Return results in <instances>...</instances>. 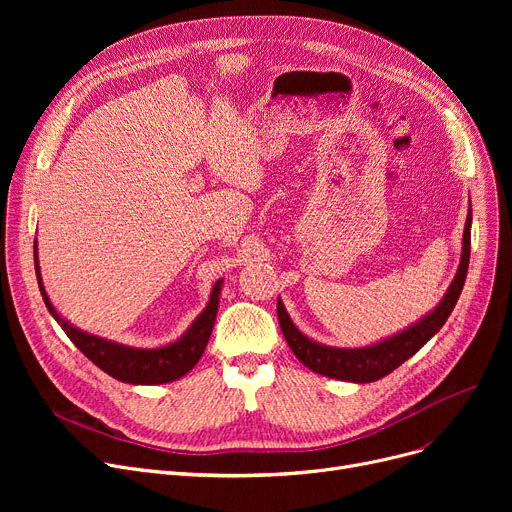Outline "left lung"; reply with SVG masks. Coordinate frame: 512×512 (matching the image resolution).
I'll return each instance as SVG.
<instances>
[{
    "label": "left lung",
    "instance_id": "1",
    "mask_svg": "<svg viewBox=\"0 0 512 512\" xmlns=\"http://www.w3.org/2000/svg\"><path fill=\"white\" fill-rule=\"evenodd\" d=\"M469 255H471V211L467 213L465 232H463V255L459 272H456L450 288L446 290L442 303L417 321L409 330L400 332L380 344L365 346V348H334L324 346L303 336L290 321L282 301H278V319L282 334L290 346V351L297 355V359L315 373L328 375V378L344 380V382H357L367 384L384 378L398 365L405 363L413 357L419 348L432 338L440 328L446 324L448 315L452 313L456 301L461 297V290L465 286L467 270H469Z\"/></svg>",
    "mask_w": 512,
    "mask_h": 512
}]
</instances>
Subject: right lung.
Masks as SVG:
<instances>
[{
	"label": "right lung",
	"mask_w": 512,
	"mask_h": 512,
	"mask_svg": "<svg viewBox=\"0 0 512 512\" xmlns=\"http://www.w3.org/2000/svg\"><path fill=\"white\" fill-rule=\"evenodd\" d=\"M35 272H37V282H39L45 307L49 309L53 319L62 326V330L68 334V338L76 344L78 351L87 359H91L107 375H112V378L126 384H147V386L168 384L191 371L201 359L205 346L209 342V336L215 324V313H218V305H220L222 280L213 284L211 299L205 311L193 321V326L186 330V334L180 340L161 348H132V346H124V344H116L110 340L91 336L87 332H80L72 328L68 321H64V317L58 315V311L49 303L47 292L41 284L39 263H37V242H35Z\"/></svg>",
	"instance_id": "obj_1"
}]
</instances>
